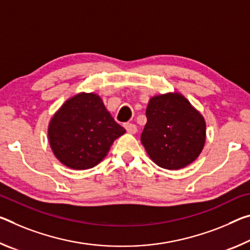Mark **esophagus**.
<instances>
[{
  "instance_id": "obj_1",
  "label": "esophagus",
  "mask_w": 250,
  "mask_h": 250,
  "mask_svg": "<svg viewBox=\"0 0 250 250\" xmlns=\"http://www.w3.org/2000/svg\"><path fill=\"white\" fill-rule=\"evenodd\" d=\"M125 128L126 130V132L129 133H136L137 132V125L133 124H125Z\"/></svg>"
}]
</instances>
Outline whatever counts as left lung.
Returning <instances> with one entry per match:
<instances>
[{"instance_id":"8db88e82","label":"left lung","mask_w":250,"mask_h":250,"mask_svg":"<svg viewBox=\"0 0 250 250\" xmlns=\"http://www.w3.org/2000/svg\"><path fill=\"white\" fill-rule=\"evenodd\" d=\"M141 142L154 164L168 170L187 167L203 151L206 121L179 92L150 98Z\"/></svg>"}]
</instances>
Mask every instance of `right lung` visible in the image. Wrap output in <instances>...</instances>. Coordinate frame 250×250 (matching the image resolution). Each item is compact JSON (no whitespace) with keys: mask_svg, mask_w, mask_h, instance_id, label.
<instances>
[{"mask_svg":"<svg viewBox=\"0 0 250 250\" xmlns=\"http://www.w3.org/2000/svg\"><path fill=\"white\" fill-rule=\"evenodd\" d=\"M125 133L98 94L81 92L68 99L49 122L47 137L57 159L74 170L93 168L113 141Z\"/></svg>","mask_w":250,"mask_h":250,"instance_id":"right-lung-1","label":"right lung"}]
</instances>
